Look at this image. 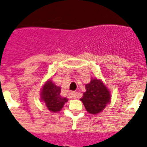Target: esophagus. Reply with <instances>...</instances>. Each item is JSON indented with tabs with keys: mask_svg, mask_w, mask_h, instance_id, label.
I'll use <instances>...</instances> for the list:
<instances>
[{
	"mask_svg": "<svg viewBox=\"0 0 147 147\" xmlns=\"http://www.w3.org/2000/svg\"><path fill=\"white\" fill-rule=\"evenodd\" d=\"M70 95H71V96H72L73 98H77V97L79 96V94H78L77 92H75V91L72 92Z\"/></svg>",
	"mask_w": 147,
	"mask_h": 147,
	"instance_id": "esophagus-1",
	"label": "esophagus"
}]
</instances>
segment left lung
I'll return each mask as SVG.
<instances>
[{
	"instance_id": "8db88e82",
	"label": "left lung",
	"mask_w": 147,
	"mask_h": 147,
	"mask_svg": "<svg viewBox=\"0 0 147 147\" xmlns=\"http://www.w3.org/2000/svg\"><path fill=\"white\" fill-rule=\"evenodd\" d=\"M86 92L80 100L86 111L91 114H97L103 111L106 105L110 102V93L100 80L91 79L85 85Z\"/></svg>"
}]
</instances>
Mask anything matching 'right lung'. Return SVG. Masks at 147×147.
I'll return each instance as SVG.
<instances>
[{
    "instance_id": "obj_1",
    "label": "right lung",
    "mask_w": 147,
    "mask_h": 147,
    "mask_svg": "<svg viewBox=\"0 0 147 147\" xmlns=\"http://www.w3.org/2000/svg\"><path fill=\"white\" fill-rule=\"evenodd\" d=\"M61 87L56 86L51 80L47 81L42 88L41 100L51 112L60 111L68 101L67 98L61 96Z\"/></svg>"
}]
</instances>
